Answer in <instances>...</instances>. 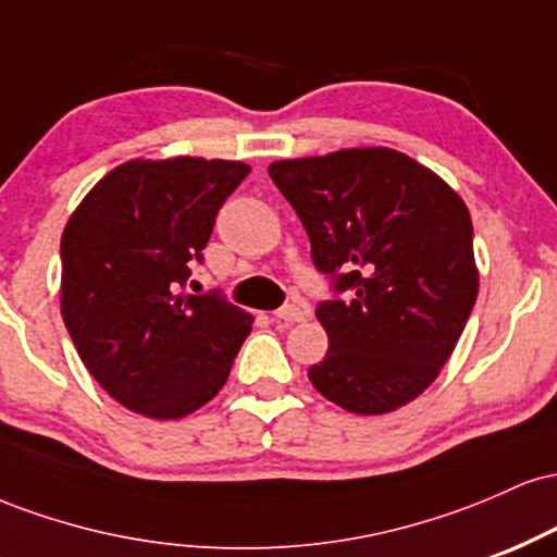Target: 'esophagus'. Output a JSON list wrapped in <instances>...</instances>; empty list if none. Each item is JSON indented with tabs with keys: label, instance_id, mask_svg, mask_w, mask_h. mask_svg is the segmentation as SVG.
Here are the masks:
<instances>
[{
	"label": "esophagus",
	"instance_id": "esophagus-1",
	"mask_svg": "<svg viewBox=\"0 0 557 557\" xmlns=\"http://www.w3.org/2000/svg\"><path fill=\"white\" fill-rule=\"evenodd\" d=\"M306 314H309V311H306L304 306H298V304H285V306H280L277 311H274V319H277V322L296 324V322H304Z\"/></svg>",
	"mask_w": 557,
	"mask_h": 557
}]
</instances>
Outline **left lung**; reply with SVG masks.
<instances>
[{
  "instance_id": "obj_1",
  "label": "left lung",
  "mask_w": 557,
  "mask_h": 557,
  "mask_svg": "<svg viewBox=\"0 0 557 557\" xmlns=\"http://www.w3.org/2000/svg\"><path fill=\"white\" fill-rule=\"evenodd\" d=\"M345 298L317 319L330 350L309 369L324 398L361 417L395 411L437 380L479 293L463 198L417 159L369 146L270 164Z\"/></svg>"
}]
</instances>
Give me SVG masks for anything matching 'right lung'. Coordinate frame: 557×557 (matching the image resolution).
Wrapping results in <instances>:
<instances>
[{
  "mask_svg": "<svg viewBox=\"0 0 557 557\" xmlns=\"http://www.w3.org/2000/svg\"><path fill=\"white\" fill-rule=\"evenodd\" d=\"M251 168L131 159L88 190L62 233V319L88 372L149 419H183L220 393L253 317L183 296L190 261Z\"/></svg>",
  "mask_w": 557,
  "mask_h": 557,
  "instance_id": "obj_1",
  "label": "right lung"
}]
</instances>
